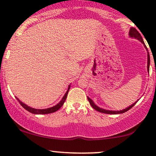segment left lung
Wrapping results in <instances>:
<instances>
[{"instance_id":"obj_1","label":"left lung","mask_w":156,"mask_h":156,"mask_svg":"<svg viewBox=\"0 0 156 156\" xmlns=\"http://www.w3.org/2000/svg\"><path fill=\"white\" fill-rule=\"evenodd\" d=\"M129 35L131 37H134V38L137 39L138 40L140 41L141 42H142L143 44H144V47H145V48H147L146 45L144 44V41H143V39L142 37H141V36L140 34H139V32L137 31L136 29L135 28H131L130 29V32H129ZM150 55H149V52H147V71L149 72L150 70ZM88 98V101L89 102V103H90V105H92V108L94 109H95L96 111H98V112H101V113H104V114H122V113L124 112H126L127 111H128L129 109H130L132 108V107L134 105L136 104V103H137V101L135 103H133V104H132L130 106L128 107L127 108L124 109V110H121V111H108V110H105V109H103V108H99L98 106H97V105L94 104V103H93V101H92V100L90 99L89 98Z\"/></svg>"}]
</instances>
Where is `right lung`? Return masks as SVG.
<instances>
[{"instance_id":"1","label":"right lung","mask_w":156,"mask_h":156,"mask_svg":"<svg viewBox=\"0 0 156 156\" xmlns=\"http://www.w3.org/2000/svg\"><path fill=\"white\" fill-rule=\"evenodd\" d=\"M70 88V86H69V88H68V90L67 91V92L65 93V94H64V96L63 97V98L62 99V101H61L59 103H58L56 105H55V106L53 107H51V108H46V109H35V108H31V107L28 106V105H26V104H24V103H22L18 98H17V100L18 101V102L20 103V104L26 110L28 111V112L32 113V114H51V113H53V112H55L56 111H58V109H59L62 106V105H64V101H66V99H67V94H68V92H69V89Z\"/></svg>"}]
</instances>
